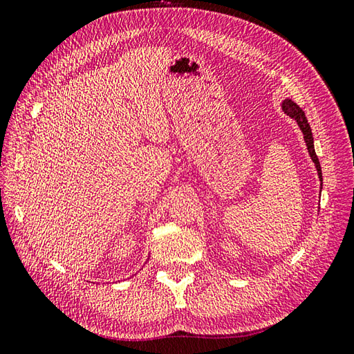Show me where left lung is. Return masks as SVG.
I'll return each mask as SVG.
<instances>
[{
    "instance_id": "8db88e82",
    "label": "left lung",
    "mask_w": 354,
    "mask_h": 354,
    "mask_svg": "<svg viewBox=\"0 0 354 354\" xmlns=\"http://www.w3.org/2000/svg\"><path fill=\"white\" fill-rule=\"evenodd\" d=\"M282 109L283 112L291 116L292 120L297 121L299 130L303 131L304 134V142H306V146H307V151L310 153V156H312V160L315 162V167L317 169V174H319V178L320 181H322V168H320V164H319V159L316 156V152H315V145H313V134H312V128H310L308 122H307V118H306V113L304 111L299 108V106L297 103H294L292 100H283L282 103Z\"/></svg>"
}]
</instances>
